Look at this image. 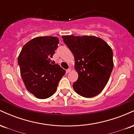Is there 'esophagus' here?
<instances>
[{"instance_id":"34e87169","label":"esophagus","mask_w":134,"mask_h":134,"mask_svg":"<svg viewBox=\"0 0 134 134\" xmlns=\"http://www.w3.org/2000/svg\"><path fill=\"white\" fill-rule=\"evenodd\" d=\"M70 69H67V70H66V73H69V72H70Z\"/></svg>"}]
</instances>
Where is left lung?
<instances>
[{"label": "left lung", "instance_id": "1", "mask_svg": "<svg viewBox=\"0 0 134 134\" xmlns=\"http://www.w3.org/2000/svg\"><path fill=\"white\" fill-rule=\"evenodd\" d=\"M63 40L75 58L78 79L74 90L85 98L99 94L107 85L113 68L111 47L93 36H62Z\"/></svg>", "mask_w": 134, "mask_h": 134}]
</instances>
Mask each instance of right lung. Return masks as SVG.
I'll return each instance as SVG.
<instances>
[{
  "label": "right lung",
  "mask_w": 134,
  "mask_h": 134,
  "mask_svg": "<svg viewBox=\"0 0 134 134\" xmlns=\"http://www.w3.org/2000/svg\"><path fill=\"white\" fill-rule=\"evenodd\" d=\"M58 38L40 36L32 39L23 47L18 64L23 82L31 93L39 99H46L55 93L65 70L58 64L52 65L58 47Z\"/></svg>",
  "instance_id": "obj_1"
}]
</instances>
